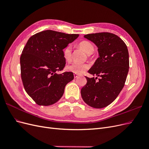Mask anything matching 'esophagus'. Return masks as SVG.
<instances>
[{
  "instance_id": "obj_1",
  "label": "esophagus",
  "mask_w": 149,
  "mask_h": 149,
  "mask_svg": "<svg viewBox=\"0 0 149 149\" xmlns=\"http://www.w3.org/2000/svg\"><path fill=\"white\" fill-rule=\"evenodd\" d=\"M78 76H79V75H78V74L74 73V78H77L78 77Z\"/></svg>"
}]
</instances>
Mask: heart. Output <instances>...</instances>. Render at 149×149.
Listing matches in <instances>:
<instances>
[{
    "label": "heart",
    "instance_id": "obj_1",
    "mask_svg": "<svg viewBox=\"0 0 149 149\" xmlns=\"http://www.w3.org/2000/svg\"><path fill=\"white\" fill-rule=\"evenodd\" d=\"M78 47L82 49L89 56L94 51V47L93 45L87 40H83L78 43ZM63 58L66 61H70L71 59V47L70 45L66 46L63 50ZM89 68V65L87 63L78 64V63H72L67 66L66 70L72 72V73L81 74H83L84 72L87 70Z\"/></svg>",
    "mask_w": 149,
    "mask_h": 149
}]
</instances>
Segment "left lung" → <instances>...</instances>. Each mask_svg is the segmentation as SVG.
I'll return each instance as SVG.
<instances>
[{"label": "left lung", "mask_w": 149, "mask_h": 149, "mask_svg": "<svg viewBox=\"0 0 149 149\" xmlns=\"http://www.w3.org/2000/svg\"><path fill=\"white\" fill-rule=\"evenodd\" d=\"M84 37L97 46L100 57L88 71L97 77L86 76L87 83L81 94L88 105L100 109L113 102L124 88L129 68L128 49L123 40L113 33H91ZM97 76L100 78L96 81Z\"/></svg>", "instance_id": "obj_1"}]
</instances>
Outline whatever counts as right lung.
<instances>
[{"instance_id": "obj_1", "label": "right lung", "mask_w": 149, "mask_h": 149, "mask_svg": "<svg viewBox=\"0 0 149 149\" xmlns=\"http://www.w3.org/2000/svg\"><path fill=\"white\" fill-rule=\"evenodd\" d=\"M79 37L53 30H45L29 39L20 56L21 78L25 91L39 106H49L60 100L66 85L74 79L63 70V49Z\"/></svg>"}]
</instances>
